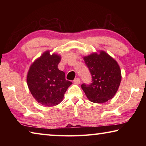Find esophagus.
I'll return each mask as SVG.
<instances>
[{
    "label": "esophagus",
    "instance_id": "obj_1",
    "mask_svg": "<svg viewBox=\"0 0 146 146\" xmlns=\"http://www.w3.org/2000/svg\"><path fill=\"white\" fill-rule=\"evenodd\" d=\"M73 82L75 84H79L80 83V79L79 78H76L75 80H74Z\"/></svg>",
    "mask_w": 146,
    "mask_h": 146
}]
</instances>
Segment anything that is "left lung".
I'll list each match as a JSON object with an SVG mask.
<instances>
[{
	"label": "left lung",
	"instance_id": "1",
	"mask_svg": "<svg viewBox=\"0 0 146 146\" xmlns=\"http://www.w3.org/2000/svg\"><path fill=\"white\" fill-rule=\"evenodd\" d=\"M84 60L92 77L90 84L81 85L86 97L94 103H104L111 99L122 78L117 61L104 51L84 56Z\"/></svg>",
	"mask_w": 146,
	"mask_h": 146
}]
</instances>
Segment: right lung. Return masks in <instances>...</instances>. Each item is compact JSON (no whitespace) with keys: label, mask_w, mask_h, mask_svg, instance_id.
Instances as JSON below:
<instances>
[{"label":"right lung","mask_w":146,"mask_h":146,"mask_svg":"<svg viewBox=\"0 0 146 146\" xmlns=\"http://www.w3.org/2000/svg\"><path fill=\"white\" fill-rule=\"evenodd\" d=\"M61 57L56 54L44 52L29 68L27 84L35 99L44 106L58 105L64 93L72 84L66 80L65 73L58 70Z\"/></svg>","instance_id":"right-lung-1"}]
</instances>
